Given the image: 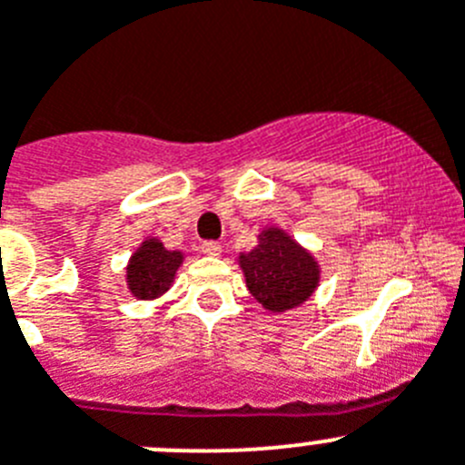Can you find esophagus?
Segmentation results:
<instances>
[{
    "label": "esophagus",
    "instance_id": "obj_1",
    "mask_svg": "<svg viewBox=\"0 0 465 465\" xmlns=\"http://www.w3.org/2000/svg\"><path fill=\"white\" fill-rule=\"evenodd\" d=\"M202 252L208 254V257H220V252H223V245H220L218 241H203Z\"/></svg>",
    "mask_w": 465,
    "mask_h": 465
}]
</instances>
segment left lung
Returning a JSON list of instances; mask_svg holds the SVG:
<instances>
[{
    "label": "left lung",
    "instance_id": "8db88e82",
    "mask_svg": "<svg viewBox=\"0 0 465 465\" xmlns=\"http://www.w3.org/2000/svg\"><path fill=\"white\" fill-rule=\"evenodd\" d=\"M238 263L250 293L268 312L301 307L321 280V268L312 252L280 227L263 229L259 245L241 252Z\"/></svg>",
    "mask_w": 465,
    "mask_h": 465
}]
</instances>
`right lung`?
<instances>
[{
    "label": "right lung",
    "instance_id": "add662e5",
    "mask_svg": "<svg viewBox=\"0 0 465 465\" xmlns=\"http://www.w3.org/2000/svg\"><path fill=\"white\" fill-rule=\"evenodd\" d=\"M183 263V252L167 250L158 238H146L125 268V282L134 298L153 301L172 286L176 271Z\"/></svg>",
    "mask_w": 465,
    "mask_h": 465
}]
</instances>
